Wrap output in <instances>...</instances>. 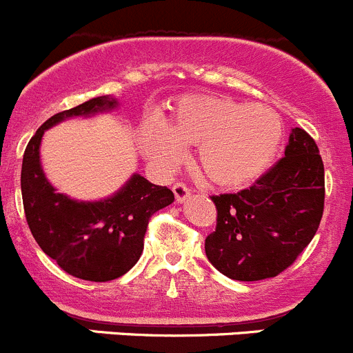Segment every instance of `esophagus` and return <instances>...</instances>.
<instances>
[{
	"instance_id": "34e87169",
	"label": "esophagus",
	"mask_w": 353,
	"mask_h": 353,
	"mask_svg": "<svg viewBox=\"0 0 353 353\" xmlns=\"http://www.w3.org/2000/svg\"><path fill=\"white\" fill-rule=\"evenodd\" d=\"M173 194H175L178 202H185L190 197V188L185 183H181V181H178V183L173 185Z\"/></svg>"
}]
</instances>
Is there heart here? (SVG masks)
<instances>
[{
    "label": "heart",
    "mask_w": 353,
    "mask_h": 353,
    "mask_svg": "<svg viewBox=\"0 0 353 353\" xmlns=\"http://www.w3.org/2000/svg\"><path fill=\"white\" fill-rule=\"evenodd\" d=\"M283 135L281 118L264 104H242L212 96L178 101L172 121L148 118L139 130V149L161 168H173L197 145V166L209 181L240 187L270 166Z\"/></svg>",
    "instance_id": "obj_1"
}]
</instances>
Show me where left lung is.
Masks as SVG:
<instances>
[{"label":"left lung","instance_id":"8db88e82","mask_svg":"<svg viewBox=\"0 0 353 353\" xmlns=\"http://www.w3.org/2000/svg\"><path fill=\"white\" fill-rule=\"evenodd\" d=\"M211 201L218 218L205 239L209 263L232 280L278 276L309 245L323 218L324 165L317 144L294 128L283 158L252 187Z\"/></svg>","mask_w":353,"mask_h":353}]
</instances>
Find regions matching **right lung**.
Listing matches in <instances>:
<instances>
[{"mask_svg":"<svg viewBox=\"0 0 353 353\" xmlns=\"http://www.w3.org/2000/svg\"><path fill=\"white\" fill-rule=\"evenodd\" d=\"M110 96L94 97L44 121L27 144L22 161V199L27 225L43 252L65 273L87 281H111L135 266L144 250L149 219L175 201L168 187L141 175L97 202L58 194L44 176L39 145L44 130L72 117H90L117 108Z\"/></svg>","mask_w":353,"mask_h":353,"instance_id":"right-lung-1","label":"right lung"}]
</instances>
